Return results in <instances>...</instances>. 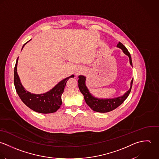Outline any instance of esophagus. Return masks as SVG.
Masks as SVG:
<instances>
[{"instance_id": "obj_1", "label": "esophagus", "mask_w": 159, "mask_h": 159, "mask_svg": "<svg viewBox=\"0 0 159 159\" xmlns=\"http://www.w3.org/2000/svg\"><path fill=\"white\" fill-rule=\"evenodd\" d=\"M81 73V71L80 70H79V71H77V72H76V74H80Z\"/></svg>"}]
</instances>
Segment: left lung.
Listing matches in <instances>:
<instances>
[{"mask_svg": "<svg viewBox=\"0 0 159 159\" xmlns=\"http://www.w3.org/2000/svg\"><path fill=\"white\" fill-rule=\"evenodd\" d=\"M117 47L120 48L124 53L127 55L129 57V63L132 66V61L131 55L128 51L126 47L121 43L119 42V43L117 45ZM133 79L131 80V86L129 90L125 93V94L122 96H120L118 98H113V99H99L94 97L92 95L91 93L89 92L88 89L87 88L85 85V77L83 75H79V88L80 91V92L83 94L84 96L85 101L87 105L94 111L98 112H110L117 107H118L120 105H121L124 101L126 99L127 97L129 95L131 87L133 84Z\"/></svg>", "mask_w": 159, "mask_h": 159, "instance_id": "obj_1", "label": "left lung"}]
</instances>
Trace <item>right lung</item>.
Listing matches in <instances>:
<instances>
[{
	"label": "right lung",
	"instance_id": "obj_1",
	"mask_svg": "<svg viewBox=\"0 0 159 159\" xmlns=\"http://www.w3.org/2000/svg\"><path fill=\"white\" fill-rule=\"evenodd\" d=\"M28 42L25 43L23 46ZM18 59L14 68V85L16 93L21 101L33 111L42 114H50L56 112L61 106V95L63 93L66 82L70 77H74V75L60 82L49 92L40 95L32 94L26 91L20 82L17 74Z\"/></svg>",
	"mask_w": 159,
	"mask_h": 159
}]
</instances>
